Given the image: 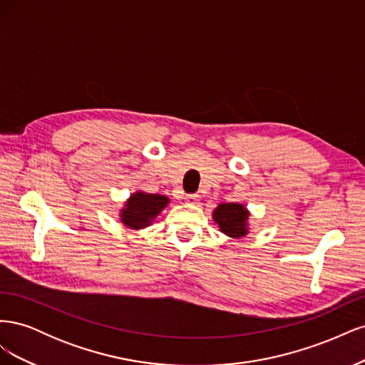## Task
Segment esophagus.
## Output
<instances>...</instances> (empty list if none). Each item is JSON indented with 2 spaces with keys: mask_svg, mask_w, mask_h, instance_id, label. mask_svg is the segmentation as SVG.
Segmentation results:
<instances>
[{
  "mask_svg": "<svg viewBox=\"0 0 365 365\" xmlns=\"http://www.w3.org/2000/svg\"><path fill=\"white\" fill-rule=\"evenodd\" d=\"M184 201H185L187 204H197V201H200V195H196V193H193V195H185Z\"/></svg>",
  "mask_w": 365,
  "mask_h": 365,
  "instance_id": "1",
  "label": "esophagus"
}]
</instances>
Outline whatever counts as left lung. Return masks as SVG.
<instances>
[{
	"instance_id": "obj_1",
	"label": "left lung",
	"mask_w": 365,
	"mask_h": 365,
	"mask_svg": "<svg viewBox=\"0 0 365 365\" xmlns=\"http://www.w3.org/2000/svg\"><path fill=\"white\" fill-rule=\"evenodd\" d=\"M248 216L250 212L245 205L237 202L219 204L213 212V219L219 230L233 239H240L248 233Z\"/></svg>"
}]
</instances>
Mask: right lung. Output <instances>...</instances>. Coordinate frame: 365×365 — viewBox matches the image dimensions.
<instances>
[{
    "label": "right lung",
    "instance_id": "add662e5",
    "mask_svg": "<svg viewBox=\"0 0 365 365\" xmlns=\"http://www.w3.org/2000/svg\"><path fill=\"white\" fill-rule=\"evenodd\" d=\"M168 204L169 197L163 195L135 192L130 195L125 207L121 208L120 220L132 230H141L149 227Z\"/></svg>",
    "mask_w": 365,
    "mask_h": 365
}]
</instances>
